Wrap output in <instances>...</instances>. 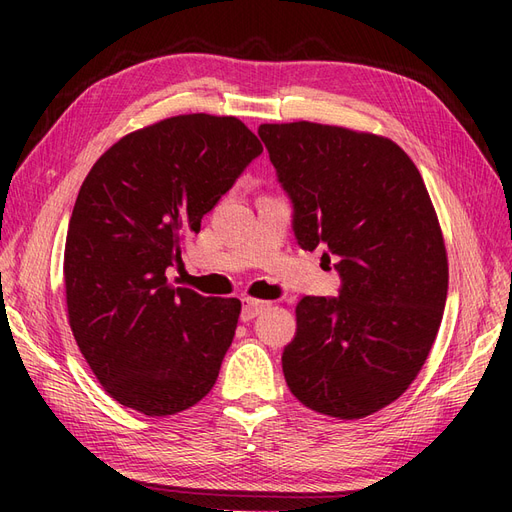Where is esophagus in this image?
<instances>
[{
	"instance_id": "esophagus-1",
	"label": "esophagus",
	"mask_w": 512,
	"mask_h": 512,
	"mask_svg": "<svg viewBox=\"0 0 512 512\" xmlns=\"http://www.w3.org/2000/svg\"><path fill=\"white\" fill-rule=\"evenodd\" d=\"M271 303L267 301H258V299H243V307H241V320L250 322L254 320L258 314L265 312Z\"/></svg>"
}]
</instances>
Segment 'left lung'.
<instances>
[{"label": "left lung", "instance_id": "8db88e82", "mask_svg": "<svg viewBox=\"0 0 512 512\" xmlns=\"http://www.w3.org/2000/svg\"><path fill=\"white\" fill-rule=\"evenodd\" d=\"M303 250L335 260L337 297H303L282 369L303 406L363 418L421 371L438 335L448 265L414 162L389 138L322 123H262Z\"/></svg>", "mask_w": 512, "mask_h": 512}]
</instances>
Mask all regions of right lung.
<instances>
[{
  "label": "right lung",
  "instance_id": "1",
  "mask_svg": "<svg viewBox=\"0 0 512 512\" xmlns=\"http://www.w3.org/2000/svg\"><path fill=\"white\" fill-rule=\"evenodd\" d=\"M262 153L237 117H170L123 136L89 170L68 226L70 329L104 391L147 416L198 404L241 303L175 288L181 239Z\"/></svg>",
  "mask_w": 512,
  "mask_h": 512
}]
</instances>
